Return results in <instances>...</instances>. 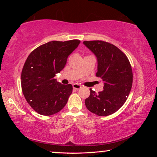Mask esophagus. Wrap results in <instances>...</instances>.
I'll return each instance as SVG.
<instances>
[{"instance_id": "1", "label": "esophagus", "mask_w": 157, "mask_h": 157, "mask_svg": "<svg viewBox=\"0 0 157 157\" xmlns=\"http://www.w3.org/2000/svg\"><path fill=\"white\" fill-rule=\"evenodd\" d=\"M73 89H79L82 86H81V85L78 84H73Z\"/></svg>"}]
</instances>
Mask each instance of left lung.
<instances>
[{
  "instance_id": "8db88e82",
  "label": "left lung",
  "mask_w": 157,
  "mask_h": 157,
  "mask_svg": "<svg viewBox=\"0 0 157 157\" xmlns=\"http://www.w3.org/2000/svg\"><path fill=\"white\" fill-rule=\"evenodd\" d=\"M83 44L97 58L96 76L104 83L103 91L90 89L85 105L100 116L111 115L125 102L131 91L133 74L128 58L116 46L103 41H84Z\"/></svg>"
}]
</instances>
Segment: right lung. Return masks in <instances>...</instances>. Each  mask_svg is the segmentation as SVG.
<instances>
[{"mask_svg":"<svg viewBox=\"0 0 157 157\" xmlns=\"http://www.w3.org/2000/svg\"><path fill=\"white\" fill-rule=\"evenodd\" d=\"M79 43L78 39L50 41L29 55L21 73V87L28 104L38 113L53 115L65 107L73 86L62 84L55 77L64 68L68 55Z\"/></svg>","mask_w":157,"mask_h":157,"instance_id":"obj_1","label":"right lung"}]
</instances>
